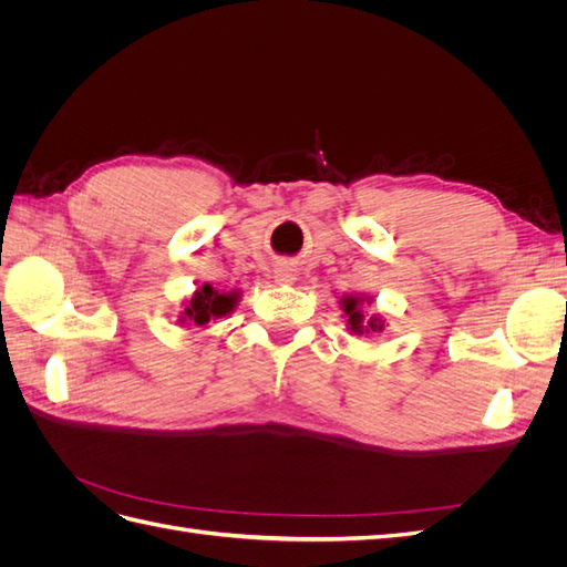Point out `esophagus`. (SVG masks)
<instances>
[{"label": "esophagus", "mask_w": 567, "mask_h": 567, "mask_svg": "<svg viewBox=\"0 0 567 567\" xmlns=\"http://www.w3.org/2000/svg\"><path fill=\"white\" fill-rule=\"evenodd\" d=\"M274 277H277L279 284H293L296 281V271L290 267H279L274 269Z\"/></svg>", "instance_id": "34e87169"}]
</instances>
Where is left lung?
I'll return each mask as SVG.
<instances>
[{"instance_id": "obj_1", "label": "left lung", "mask_w": 567, "mask_h": 567, "mask_svg": "<svg viewBox=\"0 0 567 567\" xmlns=\"http://www.w3.org/2000/svg\"><path fill=\"white\" fill-rule=\"evenodd\" d=\"M364 300L371 302L369 298H359V296H346L340 300L342 312L348 317V326L354 333H381L385 321L381 315L364 317Z\"/></svg>"}]
</instances>
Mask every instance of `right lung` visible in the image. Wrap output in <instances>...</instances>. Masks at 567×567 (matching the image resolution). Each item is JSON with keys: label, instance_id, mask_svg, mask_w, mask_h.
I'll return each instance as SVG.
<instances>
[{"label": "right lung", "instance_id": "obj_1", "mask_svg": "<svg viewBox=\"0 0 567 567\" xmlns=\"http://www.w3.org/2000/svg\"><path fill=\"white\" fill-rule=\"evenodd\" d=\"M236 305V293H219L210 284L200 286L194 298L188 300V305L184 307L182 321H194L196 326H205L210 319L225 317L234 310Z\"/></svg>", "mask_w": 567, "mask_h": 567}]
</instances>
